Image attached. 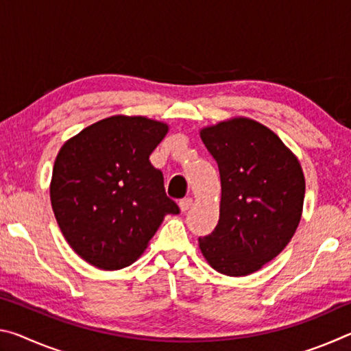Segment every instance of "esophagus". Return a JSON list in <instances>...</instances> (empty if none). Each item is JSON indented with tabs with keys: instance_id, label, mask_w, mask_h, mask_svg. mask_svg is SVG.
Wrapping results in <instances>:
<instances>
[{
	"instance_id": "1",
	"label": "esophagus",
	"mask_w": 351,
	"mask_h": 351,
	"mask_svg": "<svg viewBox=\"0 0 351 351\" xmlns=\"http://www.w3.org/2000/svg\"><path fill=\"white\" fill-rule=\"evenodd\" d=\"M192 206H193V199L192 198H184V199L180 201V207H181L182 212L189 210Z\"/></svg>"
}]
</instances>
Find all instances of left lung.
<instances>
[{
  "mask_svg": "<svg viewBox=\"0 0 351 351\" xmlns=\"http://www.w3.org/2000/svg\"><path fill=\"white\" fill-rule=\"evenodd\" d=\"M199 136L221 178L218 224L198 239L199 249L224 276L252 274L293 239L304 209V171L282 139L252 119H229Z\"/></svg>",
  "mask_w": 351,
  "mask_h": 351,
  "instance_id": "left-lung-1",
  "label": "left lung"
}]
</instances>
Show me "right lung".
I'll use <instances>...</instances> for the list:
<instances>
[{"label":"right lung","instance_id":"obj_1","mask_svg":"<svg viewBox=\"0 0 351 351\" xmlns=\"http://www.w3.org/2000/svg\"><path fill=\"white\" fill-rule=\"evenodd\" d=\"M169 132L144 116H111L82 130L58 152L51 204L77 255L114 271L138 260L167 213L180 207L165 195L162 171L150 154Z\"/></svg>","mask_w":351,"mask_h":351}]
</instances>
